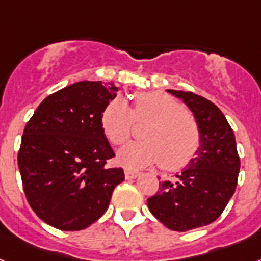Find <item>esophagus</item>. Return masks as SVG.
Masks as SVG:
<instances>
[{
  "instance_id": "esophagus-1",
  "label": "esophagus",
  "mask_w": 261,
  "mask_h": 261,
  "mask_svg": "<svg viewBox=\"0 0 261 261\" xmlns=\"http://www.w3.org/2000/svg\"><path fill=\"white\" fill-rule=\"evenodd\" d=\"M124 172H125V177L128 178V180H132V178H136L140 176L139 171H135V169H130V168H126Z\"/></svg>"
}]
</instances>
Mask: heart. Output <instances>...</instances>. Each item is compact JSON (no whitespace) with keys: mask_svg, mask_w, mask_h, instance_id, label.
Returning a JSON list of instances; mask_svg holds the SVG:
<instances>
[{"mask_svg":"<svg viewBox=\"0 0 261 261\" xmlns=\"http://www.w3.org/2000/svg\"><path fill=\"white\" fill-rule=\"evenodd\" d=\"M144 126L143 141H133L118 150L117 161L130 169L160 163L164 169L188 164L200 144V129L195 116L173 97L160 92H141L133 96V107L117 97L101 113V128L115 145L124 144L133 124Z\"/></svg>","mask_w":261,"mask_h":261,"instance_id":"1","label":"heart"}]
</instances>
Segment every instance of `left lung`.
<instances>
[{"label":"left lung","mask_w":261,"mask_h":261,"mask_svg":"<svg viewBox=\"0 0 261 261\" xmlns=\"http://www.w3.org/2000/svg\"><path fill=\"white\" fill-rule=\"evenodd\" d=\"M191 109L200 129V144L174 180L160 184L146 200L157 220L172 231L187 232L213 223L234 193L240 159L232 128L212 101L192 92L167 89Z\"/></svg>","instance_id":"1"}]
</instances>
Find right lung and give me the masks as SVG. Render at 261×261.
Returning <instances> with one entry per match:
<instances>
[{
    "label": "right lung",
    "mask_w": 261,
    "mask_h": 261,
    "mask_svg": "<svg viewBox=\"0 0 261 261\" xmlns=\"http://www.w3.org/2000/svg\"><path fill=\"white\" fill-rule=\"evenodd\" d=\"M115 83L80 81L45 98L23 129L18 168L28 203L41 220L80 231L109 206L124 181L101 128V113L117 96Z\"/></svg>",
    "instance_id": "1"
}]
</instances>
